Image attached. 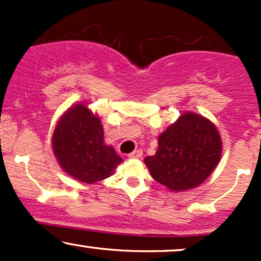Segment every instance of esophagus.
<instances>
[{"label":"esophagus","instance_id":"esophagus-1","mask_svg":"<svg viewBox=\"0 0 261 261\" xmlns=\"http://www.w3.org/2000/svg\"><path fill=\"white\" fill-rule=\"evenodd\" d=\"M142 157V149H136L128 154V158H141Z\"/></svg>","mask_w":261,"mask_h":261}]
</instances>
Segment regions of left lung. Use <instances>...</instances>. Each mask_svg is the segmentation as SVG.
Returning <instances> with one entry per match:
<instances>
[{
    "instance_id": "obj_1",
    "label": "left lung",
    "mask_w": 261,
    "mask_h": 261,
    "mask_svg": "<svg viewBox=\"0 0 261 261\" xmlns=\"http://www.w3.org/2000/svg\"><path fill=\"white\" fill-rule=\"evenodd\" d=\"M222 152L220 134L211 121L182 114L158 137V151L145 158L151 175L173 191L195 188L216 168Z\"/></svg>"
}]
</instances>
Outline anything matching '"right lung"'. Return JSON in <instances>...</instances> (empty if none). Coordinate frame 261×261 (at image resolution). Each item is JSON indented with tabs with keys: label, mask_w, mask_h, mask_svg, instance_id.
Here are the masks:
<instances>
[{
	"label": "right lung",
	"mask_w": 261,
	"mask_h": 261,
	"mask_svg": "<svg viewBox=\"0 0 261 261\" xmlns=\"http://www.w3.org/2000/svg\"><path fill=\"white\" fill-rule=\"evenodd\" d=\"M103 136L99 119L85 104L66 112L53 135L54 153L62 169L87 184L108 178L122 160Z\"/></svg>",
	"instance_id": "obj_1"
}]
</instances>
